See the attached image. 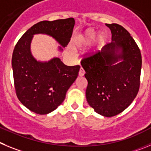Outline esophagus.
Here are the masks:
<instances>
[{
	"instance_id": "esophagus-1",
	"label": "esophagus",
	"mask_w": 151,
	"mask_h": 151,
	"mask_svg": "<svg viewBox=\"0 0 151 151\" xmlns=\"http://www.w3.org/2000/svg\"><path fill=\"white\" fill-rule=\"evenodd\" d=\"M84 74H85V70H84V69L83 68H81V69H80V71H79V76L83 77V76L84 75Z\"/></svg>"
}]
</instances>
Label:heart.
I'll return each instance as SVG.
<instances>
[{
  "mask_svg": "<svg viewBox=\"0 0 151 151\" xmlns=\"http://www.w3.org/2000/svg\"><path fill=\"white\" fill-rule=\"evenodd\" d=\"M97 36V31L94 28H89L83 34L79 37V45H89L96 39V44L97 47H101L106 40V35L104 33H100ZM96 38V39L95 37Z\"/></svg>",
  "mask_w": 151,
  "mask_h": 151,
  "instance_id": "heart-1",
  "label": "heart"
}]
</instances>
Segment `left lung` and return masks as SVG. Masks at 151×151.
<instances>
[{"label": "left lung", "mask_w": 151, "mask_h": 151, "mask_svg": "<svg viewBox=\"0 0 151 151\" xmlns=\"http://www.w3.org/2000/svg\"><path fill=\"white\" fill-rule=\"evenodd\" d=\"M112 41L84 57L81 65L88 81V104L107 117L117 115L136 97L140 87L142 54L129 32L121 25L105 24Z\"/></svg>", "instance_id": "obj_1"}]
</instances>
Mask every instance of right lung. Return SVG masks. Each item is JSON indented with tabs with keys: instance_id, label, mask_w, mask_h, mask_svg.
Returning a JSON list of instances; mask_svg holds the SVG:
<instances>
[{
	"instance_id": "right-lung-1",
	"label": "right lung",
	"mask_w": 151,
	"mask_h": 151,
	"mask_svg": "<svg viewBox=\"0 0 151 151\" xmlns=\"http://www.w3.org/2000/svg\"><path fill=\"white\" fill-rule=\"evenodd\" d=\"M74 24V18L41 21L31 27L15 46L12 67L16 96L23 105L37 114H47L63 102L81 66H67L59 58L37 62L30 50L32 37L36 34H46L65 47ZM59 50L63 49L60 47Z\"/></svg>"
}]
</instances>
